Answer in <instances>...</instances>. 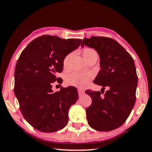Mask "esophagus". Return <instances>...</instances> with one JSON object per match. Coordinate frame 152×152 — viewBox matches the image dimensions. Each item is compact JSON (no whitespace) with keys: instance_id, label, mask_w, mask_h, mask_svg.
I'll list each match as a JSON object with an SVG mask.
<instances>
[{"instance_id":"obj_1","label":"esophagus","mask_w":152,"mask_h":152,"mask_svg":"<svg viewBox=\"0 0 152 152\" xmlns=\"http://www.w3.org/2000/svg\"><path fill=\"white\" fill-rule=\"evenodd\" d=\"M78 95L81 96V95H84V94H85V91H84V90H81V89H78Z\"/></svg>"}]
</instances>
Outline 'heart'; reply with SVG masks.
Here are the masks:
<instances>
[{
    "label": "heart",
    "instance_id": "obj_1",
    "mask_svg": "<svg viewBox=\"0 0 152 152\" xmlns=\"http://www.w3.org/2000/svg\"><path fill=\"white\" fill-rule=\"evenodd\" d=\"M71 55H66L63 60V66L64 69L68 68L69 59ZM83 55L87 61H89L94 56H97V53L93 48H87L83 51ZM94 78L93 72H74L67 75L65 78V83L66 85L75 86L77 88H84L88 85L90 80Z\"/></svg>",
    "mask_w": 152,
    "mask_h": 152
}]
</instances>
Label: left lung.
<instances>
[{
    "mask_svg": "<svg viewBox=\"0 0 152 152\" xmlns=\"http://www.w3.org/2000/svg\"><path fill=\"white\" fill-rule=\"evenodd\" d=\"M84 45L99 54L101 69L93 83L102 86L101 93L86 91L92 98L91 105L86 109L88 123L98 131H111L126 122L135 105L138 80L135 62L124 48L111 38H85L81 47ZM106 87L110 90L101 96Z\"/></svg>",
    "mask_w": 152,
    "mask_h": 152,
    "instance_id": "obj_1",
    "label": "left lung"
}]
</instances>
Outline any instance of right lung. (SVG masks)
<instances>
[{"label":"right lung","mask_w":152,"mask_h":152,"mask_svg":"<svg viewBox=\"0 0 152 152\" xmlns=\"http://www.w3.org/2000/svg\"><path fill=\"white\" fill-rule=\"evenodd\" d=\"M81 41L39 36L25 48L17 60L15 94L24 118L39 131H58L68 123L69 109L78 97L77 89L62 87L53 93L52 83H62L56 74L62 72L64 57L77 49Z\"/></svg>","instance_id":"add662e5"}]
</instances>
